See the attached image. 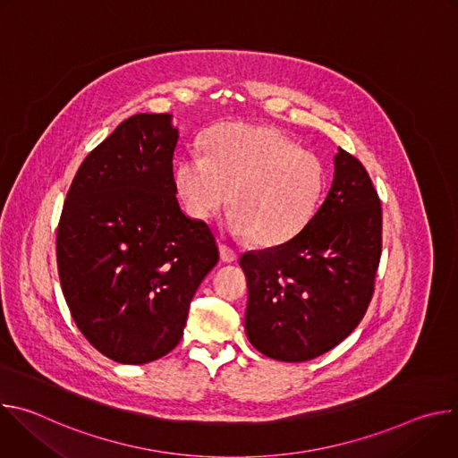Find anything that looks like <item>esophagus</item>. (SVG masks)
Wrapping results in <instances>:
<instances>
[{"instance_id":"1","label":"esophagus","mask_w":458,"mask_h":458,"mask_svg":"<svg viewBox=\"0 0 458 458\" xmlns=\"http://www.w3.org/2000/svg\"><path fill=\"white\" fill-rule=\"evenodd\" d=\"M219 251H221V259L225 260V263H233V260H237V251L233 248H230L228 244L219 242Z\"/></svg>"}]
</instances>
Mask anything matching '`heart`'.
Returning a JSON list of instances; mask_svg holds the SVG:
<instances>
[{
    "mask_svg": "<svg viewBox=\"0 0 458 458\" xmlns=\"http://www.w3.org/2000/svg\"><path fill=\"white\" fill-rule=\"evenodd\" d=\"M205 154L188 152L175 186L186 212L210 221L232 195V226L259 246H281L313 217L324 172L318 159L276 128L226 123L205 138Z\"/></svg>",
    "mask_w": 458,
    "mask_h": 458,
    "instance_id": "obj_1",
    "label": "heart"
}]
</instances>
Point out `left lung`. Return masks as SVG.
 <instances>
[{
    "label": "left lung",
    "instance_id": "8db88e82",
    "mask_svg": "<svg viewBox=\"0 0 458 458\" xmlns=\"http://www.w3.org/2000/svg\"><path fill=\"white\" fill-rule=\"evenodd\" d=\"M382 251V208L364 165L346 150L310 223L288 242L241 255L246 335L270 359L304 362L335 348L362 320Z\"/></svg>",
    "mask_w": 458,
    "mask_h": 458
}]
</instances>
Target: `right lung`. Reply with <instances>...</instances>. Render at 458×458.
I'll return each mask as SVG.
<instances>
[{"label": "right lung", "mask_w": 458, "mask_h": 458, "mask_svg": "<svg viewBox=\"0 0 458 458\" xmlns=\"http://www.w3.org/2000/svg\"><path fill=\"white\" fill-rule=\"evenodd\" d=\"M170 117L123 121L78 168L57 225L72 318L121 364L152 362L179 344L191 297L219 260L210 226L179 208Z\"/></svg>", "instance_id": "add662e5"}]
</instances>
